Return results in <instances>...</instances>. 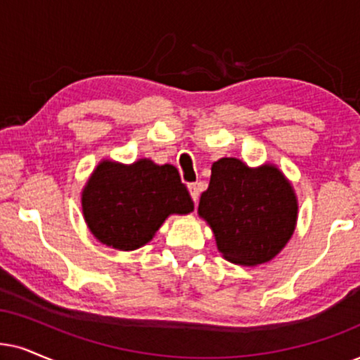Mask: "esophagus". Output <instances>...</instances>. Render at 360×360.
<instances>
[{"instance_id": "esophagus-1", "label": "esophagus", "mask_w": 360, "mask_h": 360, "mask_svg": "<svg viewBox=\"0 0 360 360\" xmlns=\"http://www.w3.org/2000/svg\"><path fill=\"white\" fill-rule=\"evenodd\" d=\"M189 194H191V198H193V201L195 202L199 199V188H198V184H189Z\"/></svg>"}]
</instances>
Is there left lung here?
Returning a JSON list of instances; mask_svg holds the SVG:
<instances>
[{
    "instance_id": "8db88e82",
    "label": "left lung",
    "mask_w": 360,
    "mask_h": 360,
    "mask_svg": "<svg viewBox=\"0 0 360 360\" xmlns=\"http://www.w3.org/2000/svg\"><path fill=\"white\" fill-rule=\"evenodd\" d=\"M297 211V195L279 167L271 162L251 167L238 158L214 162L198 207L222 257L249 267L269 262L285 248Z\"/></svg>"
}]
</instances>
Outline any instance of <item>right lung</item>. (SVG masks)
Here are the masks:
<instances>
[{
  "label": "right lung",
  "mask_w": 360,
  "mask_h": 360,
  "mask_svg": "<svg viewBox=\"0 0 360 360\" xmlns=\"http://www.w3.org/2000/svg\"><path fill=\"white\" fill-rule=\"evenodd\" d=\"M83 217L99 243L117 251L148 244L171 214L194 211V202L172 165L143 158L133 165L103 159L81 193Z\"/></svg>",
  "instance_id": "right-lung-1"
}]
</instances>
